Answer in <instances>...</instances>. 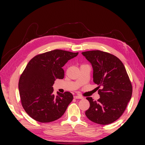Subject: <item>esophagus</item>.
Listing matches in <instances>:
<instances>
[{"instance_id": "obj_1", "label": "esophagus", "mask_w": 145, "mask_h": 145, "mask_svg": "<svg viewBox=\"0 0 145 145\" xmlns=\"http://www.w3.org/2000/svg\"><path fill=\"white\" fill-rule=\"evenodd\" d=\"M74 98H75V99H82V98H84V97L81 96V95H75Z\"/></svg>"}]
</instances>
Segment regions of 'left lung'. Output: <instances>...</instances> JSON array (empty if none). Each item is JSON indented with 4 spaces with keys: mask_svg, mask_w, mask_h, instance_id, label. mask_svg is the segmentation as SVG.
Segmentation results:
<instances>
[{
    "mask_svg": "<svg viewBox=\"0 0 145 145\" xmlns=\"http://www.w3.org/2000/svg\"><path fill=\"white\" fill-rule=\"evenodd\" d=\"M82 54L93 67V82L98 85L100 97L97 101L87 98L90 107L85 115L96 123H112L123 115L131 98L132 85L127 70L118 57L108 52L91 50Z\"/></svg>",
    "mask_w": 145,
    "mask_h": 145,
    "instance_id": "8db88e82",
    "label": "left lung"
}]
</instances>
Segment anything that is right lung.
<instances>
[{
    "label": "right lung",
    "instance_id": "right-lung-1",
    "mask_svg": "<svg viewBox=\"0 0 145 145\" xmlns=\"http://www.w3.org/2000/svg\"><path fill=\"white\" fill-rule=\"evenodd\" d=\"M78 54L57 49L37 55L29 61L20 76L18 90L22 105L32 118L48 123L65 112L73 95L57 92L55 96L52 86L55 80L64 78L62 67Z\"/></svg>",
    "mask_w": 145,
    "mask_h": 145
}]
</instances>
